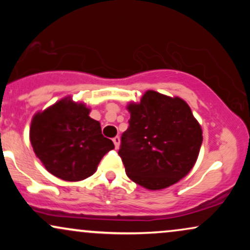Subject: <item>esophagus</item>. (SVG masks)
Listing matches in <instances>:
<instances>
[{
    "mask_svg": "<svg viewBox=\"0 0 250 250\" xmlns=\"http://www.w3.org/2000/svg\"><path fill=\"white\" fill-rule=\"evenodd\" d=\"M113 142H114V145H115V148L117 149L120 147V136H115L113 139Z\"/></svg>",
    "mask_w": 250,
    "mask_h": 250,
    "instance_id": "1",
    "label": "esophagus"
}]
</instances>
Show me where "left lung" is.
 <instances>
[{
	"label": "left lung",
	"instance_id": "8db88e82",
	"mask_svg": "<svg viewBox=\"0 0 250 250\" xmlns=\"http://www.w3.org/2000/svg\"><path fill=\"white\" fill-rule=\"evenodd\" d=\"M129 127L119 155L131 181L149 189L167 188L194 167L202 145V129L180 97L146 91L129 103Z\"/></svg>",
	"mask_w": 250,
	"mask_h": 250
}]
</instances>
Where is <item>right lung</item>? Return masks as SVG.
<instances>
[{
    "label": "right lung",
    "instance_id": "1",
    "mask_svg": "<svg viewBox=\"0 0 250 250\" xmlns=\"http://www.w3.org/2000/svg\"><path fill=\"white\" fill-rule=\"evenodd\" d=\"M89 113L84 103L64 97L33 117L31 146L54 176L71 182L87 179L114 149L113 141L103 136L100 122Z\"/></svg>",
    "mask_w": 250,
    "mask_h": 250
}]
</instances>
